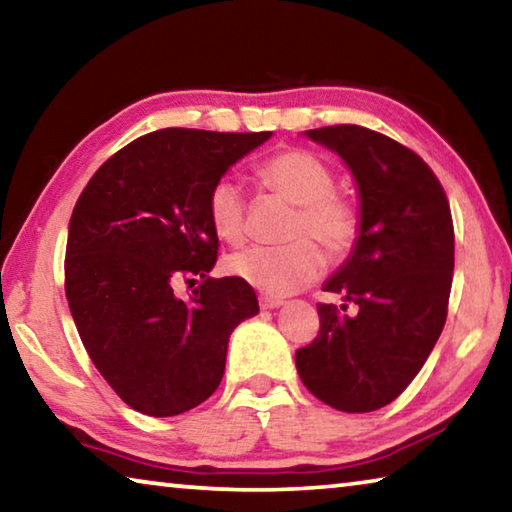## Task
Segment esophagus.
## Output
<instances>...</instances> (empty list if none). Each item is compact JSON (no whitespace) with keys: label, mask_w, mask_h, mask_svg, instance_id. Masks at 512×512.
<instances>
[{"label":"esophagus","mask_w":512,"mask_h":512,"mask_svg":"<svg viewBox=\"0 0 512 512\" xmlns=\"http://www.w3.org/2000/svg\"><path fill=\"white\" fill-rule=\"evenodd\" d=\"M282 305H284V300H280V298H271V296L259 298V307H262V309H277Z\"/></svg>","instance_id":"34e87169"}]
</instances>
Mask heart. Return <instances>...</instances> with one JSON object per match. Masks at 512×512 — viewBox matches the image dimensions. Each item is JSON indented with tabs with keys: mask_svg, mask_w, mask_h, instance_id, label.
<instances>
[{
	"mask_svg": "<svg viewBox=\"0 0 512 512\" xmlns=\"http://www.w3.org/2000/svg\"><path fill=\"white\" fill-rule=\"evenodd\" d=\"M264 185L298 205L293 237L311 235L329 253L343 255L359 237L361 219L348 198L336 196L334 173L318 155L300 149L282 151L268 160L262 171ZM207 214L216 235L239 244L246 235L244 189L239 180L223 176L207 196ZM225 271L262 291L264 296L284 298L316 282L325 271V257L311 239L287 246H250L225 259Z\"/></svg>",
	"mask_w": 512,
	"mask_h": 512,
	"instance_id": "heart-1",
	"label": "heart"
}]
</instances>
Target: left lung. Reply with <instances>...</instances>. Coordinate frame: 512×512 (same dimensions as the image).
<instances>
[{"mask_svg":"<svg viewBox=\"0 0 512 512\" xmlns=\"http://www.w3.org/2000/svg\"><path fill=\"white\" fill-rule=\"evenodd\" d=\"M305 135L350 169L361 228L348 259L323 284L354 302L357 314L318 305L320 332L296 352V368L307 391L332 409L377 411L411 384L443 332L452 212L427 162L391 137L354 124Z\"/></svg>","mask_w":512,"mask_h":512,"instance_id":"left-lung-1","label":"left lung"}]
</instances>
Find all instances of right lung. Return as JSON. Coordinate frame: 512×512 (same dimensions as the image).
Here are the masks:
<instances>
[{"instance_id":"obj_1","label":"right lung","mask_w":512,"mask_h":512,"mask_svg":"<svg viewBox=\"0 0 512 512\" xmlns=\"http://www.w3.org/2000/svg\"><path fill=\"white\" fill-rule=\"evenodd\" d=\"M271 135H142L76 201L65 296L92 363L131 409L169 418L205 402L221 384L232 329L259 314L250 284L207 277L219 250L207 196ZM185 276L202 277L189 301L172 293Z\"/></svg>"}]
</instances>
